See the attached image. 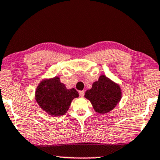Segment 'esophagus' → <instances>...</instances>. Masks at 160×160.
Instances as JSON below:
<instances>
[{
	"mask_svg": "<svg viewBox=\"0 0 160 160\" xmlns=\"http://www.w3.org/2000/svg\"><path fill=\"white\" fill-rule=\"evenodd\" d=\"M84 91L82 90V91H79V96L80 97H84Z\"/></svg>",
	"mask_w": 160,
	"mask_h": 160,
	"instance_id": "1",
	"label": "esophagus"
}]
</instances>
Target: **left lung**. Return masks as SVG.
<instances>
[{"mask_svg":"<svg viewBox=\"0 0 160 160\" xmlns=\"http://www.w3.org/2000/svg\"><path fill=\"white\" fill-rule=\"evenodd\" d=\"M121 89L118 84L104 75L92 84V88L87 90L84 97L92 103L96 112L105 114L112 110L120 102Z\"/></svg>","mask_w":160,"mask_h":160,"instance_id":"left-lung-1","label":"left lung"}]
</instances>
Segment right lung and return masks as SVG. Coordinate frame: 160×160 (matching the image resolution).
Wrapping results in <instances>:
<instances>
[{"label":"right lung","mask_w":160,"mask_h":160,"mask_svg":"<svg viewBox=\"0 0 160 160\" xmlns=\"http://www.w3.org/2000/svg\"><path fill=\"white\" fill-rule=\"evenodd\" d=\"M78 97L77 91L74 88H66L58 76L42 80L35 92V99L41 109L55 117L65 115L72 99Z\"/></svg>","instance_id":"1"}]
</instances>
